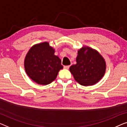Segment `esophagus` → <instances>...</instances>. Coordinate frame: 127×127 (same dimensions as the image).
I'll list each match as a JSON object with an SVG mask.
<instances>
[{"label": "esophagus", "mask_w": 127, "mask_h": 127, "mask_svg": "<svg viewBox=\"0 0 127 127\" xmlns=\"http://www.w3.org/2000/svg\"><path fill=\"white\" fill-rule=\"evenodd\" d=\"M69 67H70V65H64V68L65 69H68Z\"/></svg>", "instance_id": "esophagus-1"}]
</instances>
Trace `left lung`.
<instances>
[{"label": "left lung", "mask_w": 127, "mask_h": 127, "mask_svg": "<svg viewBox=\"0 0 127 127\" xmlns=\"http://www.w3.org/2000/svg\"><path fill=\"white\" fill-rule=\"evenodd\" d=\"M76 64L69 67L75 81L84 86L94 85L101 80L106 71L104 58L96 49L83 46L78 49Z\"/></svg>", "instance_id": "1"}]
</instances>
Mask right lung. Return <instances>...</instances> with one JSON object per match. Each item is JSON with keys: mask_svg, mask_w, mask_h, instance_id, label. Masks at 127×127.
Segmentation results:
<instances>
[{"mask_svg": "<svg viewBox=\"0 0 127 127\" xmlns=\"http://www.w3.org/2000/svg\"><path fill=\"white\" fill-rule=\"evenodd\" d=\"M55 49L47 41L36 44L29 50L24 60L26 74L38 85H46L56 79L63 68Z\"/></svg>", "mask_w": 127, "mask_h": 127, "instance_id": "add662e5", "label": "right lung"}]
</instances>
